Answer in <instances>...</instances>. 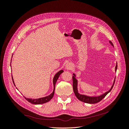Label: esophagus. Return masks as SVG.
<instances>
[{
    "instance_id": "34e87169",
    "label": "esophagus",
    "mask_w": 129,
    "mask_h": 129,
    "mask_svg": "<svg viewBox=\"0 0 129 129\" xmlns=\"http://www.w3.org/2000/svg\"><path fill=\"white\" fill-rule=\"evenodd\" d=\"M72 67H73V65L71 63H67V64L66 65V68L67 69V70L71 69Z\"/></svg>"
}]
</instances>
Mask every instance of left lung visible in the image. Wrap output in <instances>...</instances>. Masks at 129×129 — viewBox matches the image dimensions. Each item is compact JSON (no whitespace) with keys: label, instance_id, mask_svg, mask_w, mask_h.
<instances>
[{"label":"left lung","instance_id":"8db88e82","mask_svg":"<svg viewBox=\"0 0 129 129\" xmlns=\"http://www.w3.org/2000/svg\"><path fill=\"white\" fill-rule=\"evenodd\" d=\"M109 43L111 44L112 46H113L114 47V46L113 45L112 42L110 41H109ZM117 69V63H116V65L115 67V72H116ZM73 90L74 92V93L76 96V97L77 98L78 100H79L80 101H82V102L86 103H89V104H95L99 102L100 101H101L103 99H104L108 93L109 92H110L111 90H112L113 87H114V85L115 83V81L116 77L114 79V82H113L112 85L111 86V88L108 91L104 92L103 94H101L99 96H88V95H85L83 94H81L79 92V91H78V89H77V85H78V81L76 79V75L75 73H73Z\"/></svg>","mask_w":129,"mask_h":129}]
</instances>
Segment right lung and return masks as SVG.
I'll use <instances>...</instances> for the list:
<instances>
[{
    "mask_svg": "<svg viewBox=\"0 0 129 129\" xmlns=\"http://www.w3.org/2000/svg\"><path fill=\"white\" fill-rule=\"evenodd\" d=\"M63 72V70H61V71H60L59 72H58L55 74V75H54V76L53 77V80L54 89H53V91L51 93H50V95H49L48 96H47L46 97H41V98H39V99H29V98H26V97H25V99L27 101H28L29 102L31 103L32 104H44V103H47V102H49V101L53 98V97L54 96V91H55V84H56V81H57V80L58 79V78L59 77L60 75ZM12 78L13 82L14 85L15 86L12 76Z\"/></svg>",
    "mask_w": 129,
    "mask_h": 129,
    "instance_id": "1",
    "label": "right lung"
}]
</instances>
